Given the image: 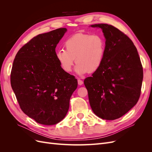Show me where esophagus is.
Returning a JSON list of instances; mask_svg holds the SVG:
<instances>
[{
  "instance_id": "obj_1",
  "label": "esophagus",
  "mask_w": 152,
  "mask_h": 152,
  "mask_svg": "<svg viewBox=\"0 0 152 152\" xmlns=\"http://www.w3.org/2000/svg\"><path fill=\"white\" fill-rule=\"evenodd\" d=\"M83 83H84V82L82 81L81 79H78V84H79V85L81 86V85L83 84Z\"/></svg>"
}]
</instances>
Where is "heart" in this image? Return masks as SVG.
<instances>
[{"mask_svg": "<svg viewBox=\"0 0 152 152\" xmlns=\"http://www.w3.org/2000/svg\"><path fill=\"white\" fill-rule=\"evenodd\" d=\"M65 49H59L56 58L62 70L67 73L72 70L75 62L79 74L94 73L102 66L106 50L104 39L99 34L79 33L64 42Z\"/></svg>", "mask_w": 152, "mask_h": 152, "instance_id": "b5f03b06", "label": "heart"}]
</instances>
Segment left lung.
<instances>
[{
  "label": "left lung",
  "instance_id": "left-lung-1",
  "mask_svg": "<svg viewBox=\"0 0 152 152\" xmlns=\"http://www.w3.org/2000/svg\"><path fill=\"white\" fill-rule=\"evenodd\" d=\"M91 26L102 29L106 50L102 66L84 83L93 112L104 120H115L138 102L142 66L134 43L124 32L108 24Z\"/></svg>",
  "mask_w": 152,
  "mask_h": 152
}]
</instances>
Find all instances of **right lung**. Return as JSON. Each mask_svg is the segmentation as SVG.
<instances>
[{"label": "right lung", "instance_id": "add662e5", "mask_svg": "<svg viewBox=\"0 0 152 152\" xmlns=\"http://www.w3.org/2000/svg\"><path fill=\"white\" fill-rule=\"evenodd\" d=\"M66 31L60 28L34 37L18 50L12 64L11 84L21 110L44 125L65 118L78 85L56 58L55 49Z\"/></svg>", "mask_w": 152, "mask_h": 152}]
</instances>
